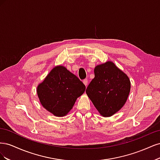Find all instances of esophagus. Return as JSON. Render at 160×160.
Masks as SVG:
<instances>
[{"instance_id": "1", "label": "esophagus", "mask_w": 160, "mask_h": 160, "mask_svg": "<svg viewBox=\"0 0 160 160\" xmlns=\"http://www.w3.org/2000/svg\"><path fill=\"white\" fill-rule=\"evenodd\" d=\"M83 83H84V85L87 87L88 85V79H85L84 80H83Z\"/></svg>"}]
</instances>
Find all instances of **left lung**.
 <instances>
[{"label":"left lung","instance_id":"1","mask_svg":"<svg viewBox=\"0 0 160 160\" xmlns=\"http://www.w3.org/2000/svg\"><path fill=\"white\" fill-rule=\"evenodd\" d=\"M94 73L86 93L101 116L111 117L126 102L131 89L130 80L111 61L97 65Z\"/></svg>","mask_w":160,"mask_h":160}]
</instances>
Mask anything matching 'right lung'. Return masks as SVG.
Returning <instances> with one entry per match:
<instances>
[{"label": "right lung", "instance_id": "add662e5", "mask_svg": "<svg viewBox=\"0 0 160 160\" xmlns=\"http://www.w3.org/2000/svg\"><path fill=\"white\" fill-rule=\"evenodd\" d=\"M85 90V85L78 77L64 66L58 65L38 85L37 92L43 108L57 117H63Z\"/></svg>", "mask_w": 160, "mask_h": 160}]
</instances>
